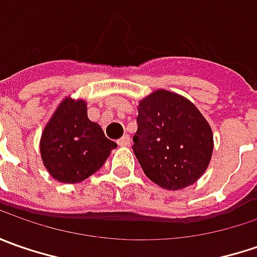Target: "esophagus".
Returning <instances> with one entry per match:
<instances>
[{
  "mask_svg": "<svg viewBox=\"0 0 257 257\" xmlns=\"http://www.w3.org/2000/svg\"><path fill=\"white\" fill-rule=\"evenodd\" d=\"M117 143H118V146H130V136H123L120 140H117Z\"/></svg>",
  "mask_w": 257,
  "mask_h": 257,
  "instance_id": "1",
  "label": "esophagus"
}]
</instances>
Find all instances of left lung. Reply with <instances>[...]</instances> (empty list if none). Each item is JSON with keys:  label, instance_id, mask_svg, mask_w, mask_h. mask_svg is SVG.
Masks as SVG:
<instances>
[{"label": "left lung", "instance_id": "obj_1", "mask_svg": "<svg viewBox=\"0 0 257 257\" xmlns=\"http://www.w3.org/2000/svg\"><path fill=\"white\" fill-rule=\"evenodd\" d=\"M137 110L133 152L144 174L167 190L194 184L213 153L210 124L197 107L179 94L156 90Z\"/></svg>", "mask_w": 257, "mask_h": 257}]
</instances>
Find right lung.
<instances>
[{
	"instance_id": "obj_1",
	"label": "right lung",
	"mask_w": 257,
	"mask_h": 257,
	"mask_svg": "<svg viewBox=\"0 0 257 257\" xmlns=\"http://www.w3.org/2000/svg\"><path fill=\"white\" fill-rule=\"evenodd\" d=\"M117 144L87 117V103L65 97L44 127L40 152L45 169L61 183H80L100 170Z\"/></svg>"
}]
</instances>
